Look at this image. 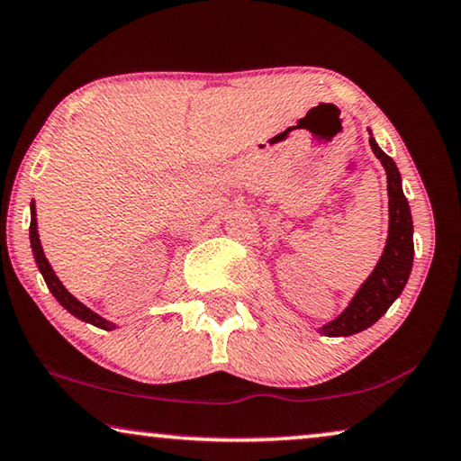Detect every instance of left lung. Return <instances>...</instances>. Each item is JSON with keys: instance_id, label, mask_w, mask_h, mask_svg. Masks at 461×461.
I'll return each instance as SVG.
<instances>
[{"instance_id": "left-lung-1", "label": "left lung", "mask_w": 461, "mask_h": 461, "mask_svg": "<svg viewBox=\"0 0 461 461\" xmlns=\"http://www.w3.org/2000/svg\"><path fill=\"white\" fill-rule=\"evenodd\" d=\"M369 145L377 159H382L388 174V196H390V230L388 242L379 258L374 273L357 291L348 308L334 318L332 322L324 324L320 332L326 336H350L374 326L379 318L388 312L390 305L396 302L412 270V215L404 193H402V178L393 159L379 149L375 139H369Z\"/></svg>"}]
</instances>
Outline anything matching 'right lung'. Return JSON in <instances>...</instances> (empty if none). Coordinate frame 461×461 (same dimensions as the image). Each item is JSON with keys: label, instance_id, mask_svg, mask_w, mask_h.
<instances>
[{"label": "right lung", "instance_id": "1", "mask_svg": "<svg viewBox=\"0 0 461 461\" xmlns=\"http://www.w3.org/2000/svg\"><path fill=\"white\" fill-rule=\"evenodd\" d=\"M31 246H32V254H34L36 265H39V270L42 273V279H45L47 287L50 289V294L55 295L57 302H59L69 313H73V316L84 320V322L92 324V326H98V328H102V330H113V328H114L113 322H108V320L100 318L98 313H94L90 308H86V305L82 302H77V299L63 287L61 281L57 279V275L53 273V268H50L45 252H42V246H41V240H39V230H36L34 203L31 204Z\"/></svg>", "mask_w": 461, "mask_h": 461}]
</instances>
